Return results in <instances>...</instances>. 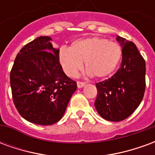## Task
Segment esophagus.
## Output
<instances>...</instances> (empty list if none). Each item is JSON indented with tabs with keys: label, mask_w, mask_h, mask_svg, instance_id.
Segmentation results:
<instances>
[{
	"label": "esophagus",
	"mask_w": 155,
	"mask_h": 155,
	"mask_svg": "<svg viewBox=\"0 0 155 155\" xmlns=\"http://www.w3.org/2000/svg\"><path fill=\"white\" fill-rule=\"evenodd\" d=\"M85 83L84 82H82V81H77V86L78 88H82L84 87Z\"/></svg>",
	"instance_id": "esophagus-1"
}]
</instances>
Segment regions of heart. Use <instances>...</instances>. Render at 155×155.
I'll list each match as a JSON object with an SVG mask.
<instances>
[{
    "mask_svg": "<svg viewBox=\"0 0 155 155\" xmlns=\"http://www.w3.org/2000/svg\"><path fill=\"white\" fill-rule=\"evenodd\" d=\"M122 57V48L116 42L102 37L79 39L70 48L61 47L58 61L65 74L75 77L83 69L94 77L102 79L110 76L118 66Z\"/></svg>",
    "mask_w": 155,
    "mask_h": 155,
    "instance_id": "obj_1",
    "label": "heart"
}]
</instances>
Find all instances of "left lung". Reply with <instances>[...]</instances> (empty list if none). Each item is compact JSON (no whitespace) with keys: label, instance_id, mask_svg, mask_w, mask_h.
Returning <instances> with one entry per match:
<instances>
[{"label":"left lung","instance_id":"obj_1","mask_svg":"<svg viewBox=\"0 0 155 155\" xmlns=\"http://www.w3.org/2000/svg\"><path fill=\"white\" fill-rule=\"evenodd\" d=\"M122 63L112 77L96 83V110L102 118L118 122L133 114L145 91V61L132 41L118 36Z\"/></svg>","mask_w":155,"mask_h":155}]
</instances>
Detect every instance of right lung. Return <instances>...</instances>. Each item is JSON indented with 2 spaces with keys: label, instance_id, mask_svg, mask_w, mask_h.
Returning <instances> with one entry per match:
<instances>
[{
  "label": "right lung",
  "instance_id": "add662e5",
  "mask_svg": "<svg viewBox=\"0 0 155 155\" xmlns=\"http://www.w3.org/2000/svg\"><path fill=\"white\" fill-rule=\"evenodd\" d=\"M49 36L26 44L16 55L10 80L16 110L25 120L40 125L57 123L64 114L76 82L62 71Z\"/></svg>",
  "mask_w": 155,
  "mask_h": 155
}]
</instances>
